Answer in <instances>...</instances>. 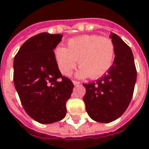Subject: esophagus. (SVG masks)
I'll return each instance as SVG.
<instances>
[{"mask_svg":"<svg viewBox=\"0 0 149 149\" xmlns=\"http://www.w3.org/2000/svg\"><path fill=\"white\" fill-rule=\"evenodd\" d=\"M73 84L74 85H78V84H79L80 83L79 82V81H76V80H73Z\"/></svg>","mask_w":149,"mask_h":149,"instance_id":"esophagus-1","label":"esophagus"}]
</instances>
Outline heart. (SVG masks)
I'll return each mask as SVG.
<instances>
[{
    "label": "heart",
    "instance_id": "heart-1",
    "mask_svg": "<svg viewBox=\"0 0 149 149\" xmlns=\"http://www.w3.org/2000/svg\"><path fill=\"white\" fill-rule=\"evenodd\" d=\"M114 55L113 41L98 35L72 38L67 42L66 48L59 46L54 51L58 69L65 76L70 75L79 61L81 66L76 76L80 79L91 75L98 79L104 75L111 68Z\"/></svg>",
    "mask_w": 149,
    "mask_h": 149
}]
</instances>
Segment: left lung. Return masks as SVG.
<instances>
[{"instance_id": "obj_1", "label": "left lung", "mask_w": 149, "mask_h": 149, "mask_svg": "<svg viewBox=\"0 0 149 149\" xmlns=\"http://www.w3.org/2000/svg\"><path fill=\"white\" fill-rule=\"evenodd\" d=\"M109 37L114 45V61L105 74L92 84H84V101L92 120L109 123L118 119L127 109L133 96L136 69L130 47L116 34Z\"/></svg>"}]
</instances>
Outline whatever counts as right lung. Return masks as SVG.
Listing matches in <instances>:
<instances>
[{"label":"right lung","instance_id":"obj_1","mask_svg":"<svg viewBox=\"0 0 149 149\" xmlns=\"http://www.w3.org/2000/svg\"><path fill=\"white\" fill-rule=\"evenodd\" d=\"M61 38L60 34H38L22 45L14 57L15 89L26 113L42 124L64 118L73 92V83L62 76L54 57L53 49Z\"/></svg>","mask_w":149,"mask_h":149}]
</instances>
